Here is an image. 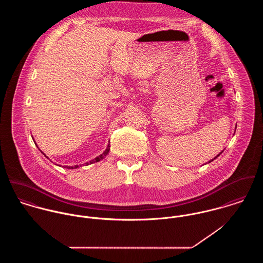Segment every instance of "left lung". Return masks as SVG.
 <instances>
[{
    "mask_svg": "<svg viewBox=\"0 0 263 263\" xmlns=\"http://www.w3.org/2000/svg\"><path fill=\"white\" fill-rule=\"evenodd\" d=\"M222 153H223V151H222V152H221V153H220V154H219V155H217V156H216V157H215V158H214V159H212V160H211V161H209V163H211V162H212V161H214V160H215V159H217V158H218V157H219V156H220V155H221V154H222Z\"/></svg>",
    "mask_w": 263,
    "mask_h": 263,
    "instance_id": "8db88e82",
    "label": "left lung"
}]
</instances>
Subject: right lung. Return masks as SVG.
Masks as SVG:
<instances>
[{"label": "right lung", "mask_w": 263, "mask_h": 263, "mask_svg": "<svg viewBox=\"0 0 263 263\" xmlns=\"http://www.w3.org/2000/svg\"><path fill=\"white\" fill-rule=\"evenodd\" d=\"M110 150V143L107 145V148L105 149V151L101 154V155H99V156H97L96 158H94L93 160H91V161H89V162H86V163H84V164H81V165H75V166H64V168H67V169H77V168H79V167H82V166H88L89 164H93V163H97V162H99V161H101L104 157H106L107 156V154H108V152ZM44 156H45V154L43 153V152H41ZM46 157V156H45ZM46 158H48V157H46Z\"/></svg>", "instance_id": "1"}]
</instances>
